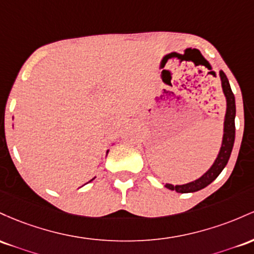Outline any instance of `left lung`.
<instances>
[{"label": "left lung", "mask_w": 254, "mask_h": 254, "mask_svg": "<svg viewBox=\"0 0 254 254\" xmlns=\"http://www.w3.org/2000/svg\"><path fill=\"white\" fill-rule=\"evenodd\" d=\"M219 76H221L222 81V89H223L224 96L227 98V112H226V119H224V133H223V140H222V146L219 150V153L216 158L215 163L212 167L204 174L201 178L198 180L190 182L186 185H174L167 184L165 187L172 190H176L179 193H190L196 192L199 190H203L207 185H210L215 180L216 178L221 174L222 170L224 169L228 161H229L230 153H232L233 146H234L235 140V97L233 93L232 89H230L229 81H228L227 75L224 72H219Z\"/></svg>", "instance_id": "obj_1"}]
</instances>
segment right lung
Instances as JSON below:
<instances>
[{
  "instance_id": "add662e5",
  "label": "right lung",
  "mask_w": 254,
  "mask_h": 254,
  "mask_svg": "<svg viewBox=\"0 0 254 254\" xmlns=\"http://www.w3.org/2000/svg\"><path fill=\"white\" fill-rule=\"evenodd\" d=\"M92 180H93V179H92ZM92 180H91V181H92Z\"/></svg>"
}]
</instances>
